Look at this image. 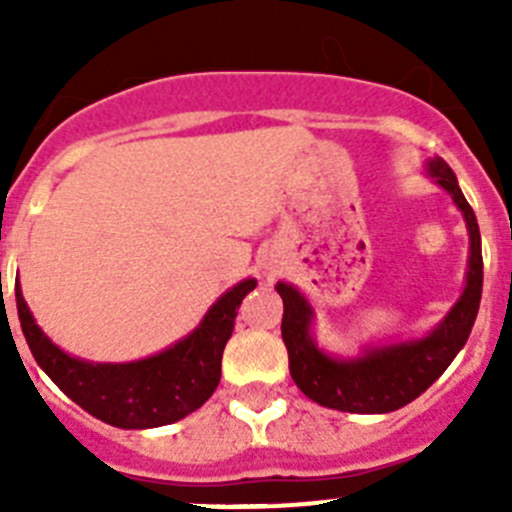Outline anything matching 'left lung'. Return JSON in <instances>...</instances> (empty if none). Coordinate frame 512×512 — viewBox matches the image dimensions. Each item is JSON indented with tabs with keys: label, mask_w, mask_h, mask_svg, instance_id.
<instances>
[{
	"label": "left lung",
	"mask_w": 512,
	"mask_h": 512,
	"mask_svg": "<svg viewBox=\"0 0 512 512\" xmlns=\"http://www.w3.org/2000/svg\"><path fill=\"white\" fill-rule=\"evenodd\" d=\"M428 174L436 179L438 187L451 194L469 230L467 287L449 315L428 336L364 348V354L356 359H336L318 348L312 338L310 302L292 284L277 282V292L284 302L282 338L289 354V374L297 387L323 408L359 415L400 410L446 372V366L454 361L472 333L482 300V238L477 217L467 197L461 194L456 174L443 158L428 161Z\"/></svg>",
	"instance_id": "left-lung-1"
}]
</instances>
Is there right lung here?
<instances>
[{
    "mask_svg": "<svg viewBox=\"0 0 512 512\" xmlns=\"http://www.w3.org/2000/svg\"><path fill=\"white\" fill-rule=\"evenodd\" d=\"M256 279H243L207 310L202 323L156 356L128 364H94L56 346L35 323L15 284L17 315L35 361L79 408L115 428H158L202 408L220 384V361L235 315Z\"/></svg>",
    "mask_w": 512,
    "mask_h": 512,
    "instance_id": "obj_1",
    "label": "right lung"
}]
</instances>
